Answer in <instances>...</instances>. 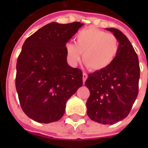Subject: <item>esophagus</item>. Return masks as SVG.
<instances>
[{
  "label": "esophagus",
  "instance_id": "1",
  "mask_svg": "<svg viewBox=\"0 0 148 148\" xmlns=\"http://www.w3.org/2000/svg\"><path fill=\"white\" fill-rule=\"evenodd\" d=\"M87 77H88V75H87V74H86V73H83L82 74V81H83V83L86 82V80L87 79Z\"/></svg>",
  "mask_w": 148,
  "mask_h": 148
}]
</instances>
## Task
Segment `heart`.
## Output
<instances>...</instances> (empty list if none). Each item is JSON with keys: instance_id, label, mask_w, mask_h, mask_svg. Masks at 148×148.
Segmentation results:
<instances>
[{"instance_id": "obj_1", "label": "heart", "mask_w": 148, "mask_h": 148, "mask_svg": "<svg viewBox=\"0 0 148 148\" xmlns=\"http://www.w3.org/2000/svg\"><path fill=\"white\" fill-rule=\"evenodd\" d=\"M75 40L76 44L68 42L66 45L69 61L76 65L83 53L84 63L95 71L109 67L114 62L119 51V42L114 35L95 27L79 32Z\"/></svg>"}]
</instances>
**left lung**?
Returning <instances> with one entry per match:
<instances>
[{
	"label": "left lung",
	"instance_id": "1",
	"mask_svg": "<svg viewBox=\"0 0 148 148\" xmlns=\"http://www.w3.org/2000/svg\"><path fill=\"white\" fill-rule=\"evenodd\" d=\"M119 42L114 62L105 70L89 74L87 115L92 121L113 124L127 116L139 90L140 64L137 54L125 35L116 28H106Z\"/></svg>",
	"mask_w": 148,
	"mask_h": 148
}]
</instances>
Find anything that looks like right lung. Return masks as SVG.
Returning <instances> with one entry per match:
<instances>
[{"label":"right lung","mask_w":148,"mask_h":148,"mask_svg":"<svg viewBox=\"0 0 148 148\" xmlns=\"http://www.w3.org/2000/svg\"><path fill=\"white\" fill-rule=\"evenodd\" d=\"M84 24L51 22L23 44L16 62V89L21 108L39 123L60 120L69 98L82 86V72L66 61V42Z\"/></svg>","instance_id":"1"}]
</instances>
